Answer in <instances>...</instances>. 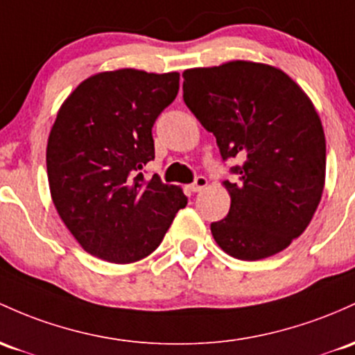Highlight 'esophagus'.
<instances>
[{
	"mask_svg": "<svg viewBox=\"0 0 355 355\" xmlns=\"http://www.w3.org/2000/svg\"><path fill=\"white\" fill-rule=\"evenodd\" d=\"M207 178L205 177H202V175H198V177L196 178V180L192 182V184L189 185V189H190V192H193V193H198V192H202V190L205 189V187H207Z\"/></svg>",
	"mask_w": 355,
	"mask_h": 355,
	"instance_id": "obj_1",
	"label": "esophagus"
}]
</instances>
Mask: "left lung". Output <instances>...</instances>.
Returning a JSON list of instances; mask_svg holds the SVG:
<instances>
[{"instance_id":"8db88e82","label":"left lung","mask_w":355,"mask_h":355,"mask_svg":"<svg viewBox=\"0 0 355 355\" xmlns=\"http://www.w3.org/2000/svg\"><path fill=\"white\" fill-rule=\"evenodd\" d=\"M184 101L214 133L231 209L210 224L232 258L258 261L290 246L310 224L325 184V135L311 101L283 70L227 62L184 72Z\"/></svg>"}]
</instances>
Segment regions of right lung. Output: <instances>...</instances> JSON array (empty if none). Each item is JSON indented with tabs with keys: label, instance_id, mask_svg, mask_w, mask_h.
Returning a JSON list of instances; mask_svg holds the SVG:
<instances>
[{
	"label": "right lung",
	"instance_id": "1",
	"mask_svg": "<svg viewBox=\"0 0 355 355\" xmlns=\"http://www.w3.org/2000/svg\"><path fill=\"white\" fill-rule=\"evenodd\" d=\"M180 73L121 69L85 79L58 111L46 146L55 209L89 254L135 263L163 241L187 205L182 189L146 180L151 130L178 94Z\"/></svg>",
	"mask_w": 355,
	"mask_h": 355
}]
</instances>
